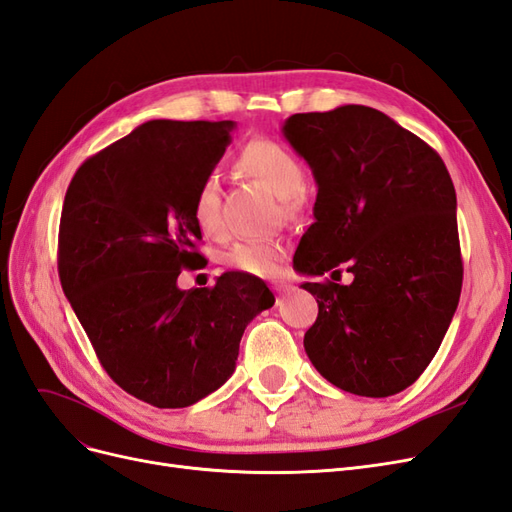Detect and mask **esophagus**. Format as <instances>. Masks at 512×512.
I'll list each match as a JSON object with an SVG mask.
<instances>
[{
  "mask_svg": "<svg viewBox=\"0 0 512 512\" xmlns=\"http://www.w3.org/2000/svg\"><path fill=\"white\" fill-rule=\"evenodd\" d=\"M273 290H275L277 294H286V292L290 290V284H286V282H275V284H273Z\"/></svg>",
  "mask_w": 512,
  "mask_h": 512,
  "instance_id": "34e87169",
  "label": "esophagus"
}]
</instances>
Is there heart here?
Listing matches in <instances>:
<instances>
[{"label": "heart", "mask_w": 512, "mask_h": 512, "mask_svg": "<svg viewBox=\"0 0 512 512\" xmlns=\"http://www.w3.org/2000/svg\"><path fill=\"white\" fill-rule=\"evenodd\" d=\"M239 168L282 198L286 213H297L303 207V168L294 153L277 141L256 138L250 141L239 156ZM192 215L205 235L220 232V183L218 177H205L194 194ZM286 256L282 241H247L230 252L228 262L235 269L252 275H275Z\"/></svg>", "instance_id": "b5f03b06"}]
</instances>
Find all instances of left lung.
Returning <instances> with one entry per match:
<instances>
[{"mask_svg":"<svg viewBox=\"0 0 512 512\" xmlns=\"http://www.w3.org/2000/svg\"><path fill=\"white\" fill-rule=\"evenodd\" d=\"M282 134L318 185L294 265L309 277L344 265L354 277L303 284L318 301L309 361L354 395L404 391L436 356L461 294L451 175L425 141L361 104L297 113Z\"/></svg>","mask_w":512,"mask_h":512,"instance_id":"obj_1","label":"left lung"}]
</instances>
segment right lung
I'll list each match as a JSON object with an SVG mask.
<instances>
[{
  "mask_svg": "<svg viewBox=\"0 0 512 512\" xmlns=\"http://www.w3.org/2000/svg\"><path fill=\"white\" fill-rule=\"evenodd\" d=\"M235 121L153 119L91 156L59 222V280L102 367L156 408H185L232 376L243 331L275 303L230 271L181 290L203 239L192 203L230 145Z\"/></svg>",
  "mask_w": 512,
  "mask_h": 512,
  "instance_id": "obj_1",
  "label": "right lung"
}]
</instances>
